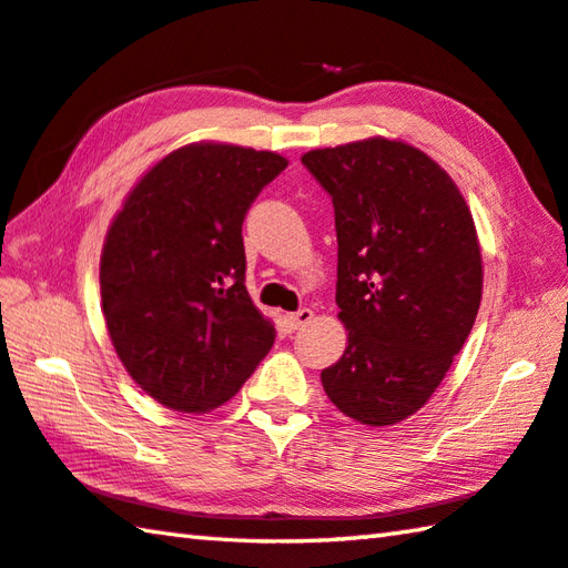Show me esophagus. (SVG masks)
<instances>
[{
    "mask_svg": "<svg viewBox=\"0 0 568 568\" xmlns=\"http://www.w3.org/2000/svg\"><path fill=\"white\" fill-rule=\"evenodd\" d=\"M313 317H315V313L311 311V307H303V311L287 315V323H291L293 329H303L305 325L313 323Z\"/></svg>",
    "mask_w": 568,
    "mask_h": 568,
    "instance_id": "esophagus-1",
    "label": "esophagus"
}]
</instances>
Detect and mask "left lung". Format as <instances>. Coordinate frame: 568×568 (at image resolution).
<instances>
[{
    "label": "left lung",
    "mask_w": 568,
    "mask_h": 568,
    "mask_svg": "<svg viewBox=\"0 0 568 568\" xmlns=\"http://www.w3.org/2000/svg\"><path fill=\"white\" fill-rule=\"evenodd\" d=\"M303 163L333 195L347 333L320 379L349 419L397 425L435 395L477 320V225L449 173L407 141L369 136L313 149Z\"/></svg>",
    "instance_id": "obj_1"
}]
</instances>
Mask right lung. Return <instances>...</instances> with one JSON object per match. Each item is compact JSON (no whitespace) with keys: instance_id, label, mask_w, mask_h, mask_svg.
I'll use <instances>...</instances> for the list:
<instances>
[{"instance_id":"right-lung-1","label":"right lung","mask_w":568,"mask_h":568,"mask_svg":"<svg viewBox=\"0 0 568 568\" xmlns=\"http://www.w3.org/2000/svg\"><path fill=\"white\" fill-rule=\"evenodd\" d=\"M287 166L275 151L195 141L133 183L101 248V313L133 383L173 412L229 402L275 343L245 287L243 219Z\"/></svg>"}]
</instances>
